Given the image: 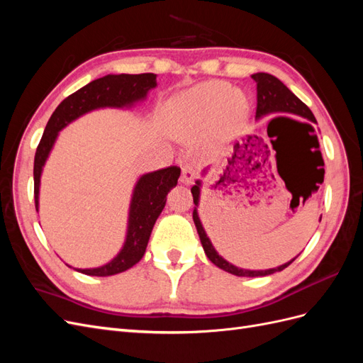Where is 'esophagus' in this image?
<instances>
[{
    "mask_svg": "<svg viewBox=\"0 0 363 363\" xmlns=\"http://www.w3.org/2000/svg\"><path fill=\"white\" fill-rule=\"evenodd\" d=\"M196 175H199V169H196L194 164L191 163H186L182 167V177H180V182L183 184H191L195 179Z\"/></svg>",
    "mask_w": 363,
    "mask_h": 363,
    "instance_id": "34e87169",
    "label": "esophagus"
}]
</instances>
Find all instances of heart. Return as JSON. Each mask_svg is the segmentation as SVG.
<instances>
[{
	"instance_id": "1",
	"label": "heart",
	"mask_w": 363,
	"mask_h": 363,
	"mask_svg": "<svg viewBox=\"0 0 363 363\" xmlns=\"http://www.w3.org/2000/svg\"><path fill=\"white\" fill-rule=\"evenodd\" d=\"M174 133L183 135L211 123L219 115L227 127L239 125L247 118V98L224 82H208L194 87L172 103Z\"/></svg>"
}]
</instances>
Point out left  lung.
Wrapping results in <instances>:
<instances>
[{
  "mask_svg": "<svg viewBox=\"0 0 363 363\" xmlns=\"http://www.w3.org/2000/svg\"><path fill=\"white\" fill-rule=\"evenodd\" d=\"M251 79L256 82V89H257V107H256V116L260 118L263 115H268V113H286V115H295V116H301L312 121V123H316V119L312 113V111L309 107H307L298 96L294 95L286 86H284L277 77H274L271 74L267 72H257V74H252ZM281 118V116H277ZM274 118V119H277ZM284 118V116H283ZM307 124V123H306ZM311 125V124H307ZM312 128V125H311ZM313 130V128H312ZM313 142L316 144V147H320V142H318L316 136H312ZM192 196H194V203L195 206H199V199H200V182H196L195 186H192ZM194 223L196 227V232L200 235V240L203 244L204 252L206 256L208 257L212 263L218 268H221L230 274H235V276H240V277H260V276H269V274L274 272H279L281 269H284L286 267H289L291 263L295 260L292 259L291 262L284 263V265L279 267V268H272V269H267V271H250V269H242V268H238L233 267L232 263H228L227 260H224L221 256L218 255L216 250L213 248L211 239L207 238L204 228L200 223V218L199 213H196V208H194Z\"/></svg>",
  "mask_w": 363,
  "mask_h": 363,
  "instance_id": "1",
  "label": "left lung"
}]
</instances>
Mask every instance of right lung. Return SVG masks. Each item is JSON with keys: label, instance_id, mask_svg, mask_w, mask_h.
<instances>
[{"label": "right lung", "instance_id": "add662e5", "mask_svg": "<svg viewBox=\"0 0 363 363\" xmlns=\"http://www.w3.org/2000/svg\"><path fill=\"white\" fill-rule=\"evenodd\" d=\"M156 74H119L106 75L96 79L82 89L71 94L52 112L48 124L43 130L42 139L35 155V206H39V183L42 167L50 155L59 131L68 125L71 121L100 107H124L142 100L151 87H156ZM180 177L179 167H168L155 172L142 175L139 179L133 199L130 204L128 232L123 250L108 262L107 265L92 269H77L86 276L107 277L113 274L124 272L145 255L151 230L156 219L167 203L168 192L177 184Z\"/></svg>", "mask_w": 363, "mask_h": 363}]
</instances>
